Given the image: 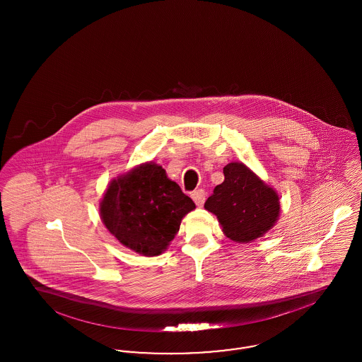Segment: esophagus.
I'll use <instances>...</instances> for the list:
<instances>
[{"label":"esophagus","instance_id":"esophagus-1","mask_svg":"<svg viewBox=\"0 0 362 362\" xmlns=\"http://www.w3.org/2000/svg\"><path fill=\"white\" fill-rule=\"evenodd\" d=\"M205 197H206V194H205L204 189H195V191L191 194V198L194 199L195 205L198 207L204 206V204H205Z\"/></svg>","mask_w":362,"mask_h":362}]
</instances>
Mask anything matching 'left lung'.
<instances>
[{
	"mask_svg": "<svg viewBox=\"0 0 362 362\" xmlns=\"http://www.w3.org/2000/svg\"><path fill=\"white\" fill-rule=\"evenodd\" d=\"M224 182L207 198L225 236L235 243H251L276 225L281 205L276 189L241 161L224 167Z\"/></svg>",
	"mask_w": 362,
	"mask_h": 362,
	"instance_id": "obj_1",
	"label": "left lung"
}]
</instances>
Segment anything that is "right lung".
I'll list each match as a JSON object with an SVG mask.
<instances>
[{
  "label": "right lung",
  "mask_w": 362,
  "mask_h": 362,
  "mask_svg": "<svg viewBox=\"0 0 362 362\" xmlns=\"http://www.w3.org/2000/svg\"><path fill=\"white\" fill-rule=\"evenodd\" d=\"M195 204L155 161L112 179L99 204L100 218L123 247L144 257L163 254Z\"/></svg>",
  "instance_id": "obj_1"
}]
</instances>
